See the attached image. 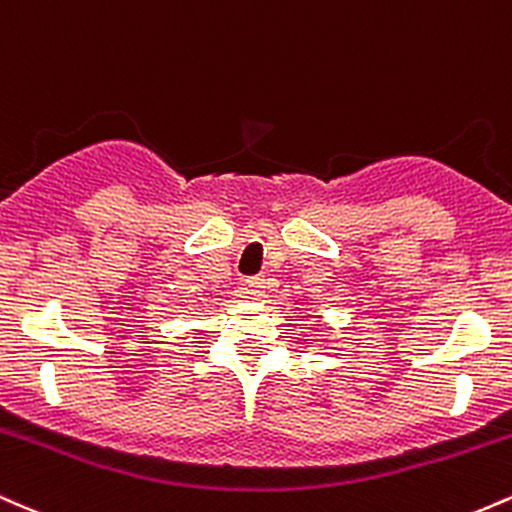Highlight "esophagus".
I'll return each instance as SVG.
<instances>
[{"label":"esophagus","instance_id":"1","mask_svg":"<svg viewBox=\"0 0 512 512\" xmlns=\"http://www.w3.org/2000/svg\"><path fill=\"white\" fill-rule=\"evenodd\" d=\"M243 289L250 298H262L264 296V279H248L243 284Z\"/></svg>","mask_w":512,"mask_h":512}]
</instances>
